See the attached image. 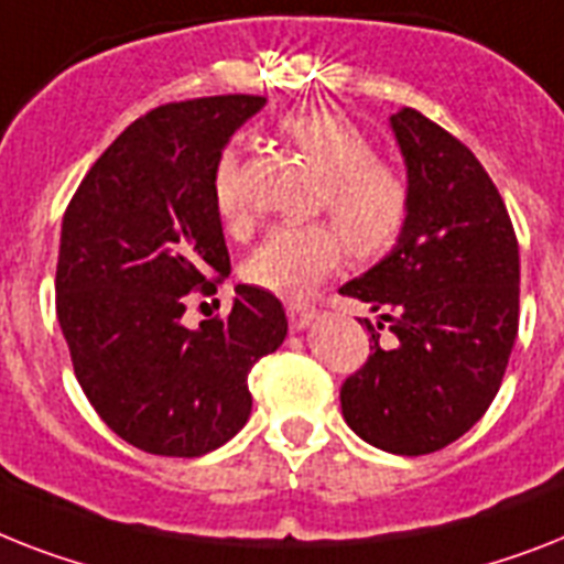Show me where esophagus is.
<instances>
[{
    "instance_id": "1",
    "label": "esophagus",
    "mask_w": 564,
    "mask_h": 564,
    "mask_svg": "<svg viewBox=\"0 0 564 564\" xmlns=\"http://www.w3.org/2000/svg\"><path fill=\"white\" fill-rule=\"evenodd\" d=\"M286 318H290L292 329L310 327V322L315 318V306L304 304V301H290V304H286Z\"/></svg>"
}]
</instances>
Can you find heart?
<instances>
[{"label":"heart","instance_id":"heart-1","mask_svg":"<svg viewBox=\"0 0 564 564\" xmlns=\"http://www.w3.org/2000/svg\"><path fill=\"white\" fill-rule=\"evenodd\" d=\"M281 135L322 173L318 205L337 223H304L272 228L242 263L251 286L295 297L306 295L345 258V246L359 260L386 254L397 246L411 214L409 182L397 167L379 162L368 135L327 107L297 109L281 121ZM214 210L228 228L246 223L240 185V153L226 148L210 173Z\"/></svg>","mask_w":564,"mask_h":564}]
</instances>
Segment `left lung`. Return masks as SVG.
Segmentation results:
<instances>
[{
	"mask_svg": "<svg viewBox=\"0 0 564 564\" xmlns=\"http://www.w3.org/2000/svg\"><path fill=\"white\" fill-rule=\"evenodd\" d=\"M391 130L411 214L391 254L338 290L379 313L377 327L365 318L373 345L341 386V414L370 446L414 457L455 443L496 400L519 333V240L464 141L411 107Z\"/></svg>",
	"mask_w": 564,
	"mask_h": 564,
	"instance_id": "obj_1",
	"label": "left lung"
}]
</instances>
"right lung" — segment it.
Returning a JSON list of instances; mask_svg holds the SVG:
<instances>
[{"instance_id": "obj_1", "label": "right lung", "mask_w": 564, "mask_h": 564, "mask_svg": "<svg viewBox=\"0 0 564 564\" xmlns=\"http://www.w3.org/2000/svg\"><path fill=\"white\" fill-rule=\"evenodd\" d=\"M260 95L155 107L91 164L63 214L57 322L86 400L130 446L199 457L251 414L249 373L286 338L272 292L240 283L226 318L182 324L231 272L210 173Z\"/></svg>"}]
</instances>
